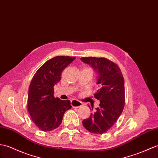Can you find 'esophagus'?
Masks as SVG:
<instances>
[{
  "instance_id": "34e87169",
  "label": "esophagus",
  "mask_w": 158,
  "mask_h": 158,
  "mask_svg": "<svg viewBox=\"0 0 158 158\" xmlns=\"http://www.w3.org/2000/svg\"><path fill=\"white\" fill-rule=\"evenodd\" d=\"M71 104L73 108H79L81 107V106H83V103L82 102H81L78 100H73L71 102Z\"/></svg>"
}]
</instances>
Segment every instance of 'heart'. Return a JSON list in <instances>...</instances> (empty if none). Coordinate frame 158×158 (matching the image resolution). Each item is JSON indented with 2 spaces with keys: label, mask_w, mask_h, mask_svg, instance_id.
I'll return each mask as SVG.
<instances>
[{
  "label": "heart",
  "mask_w": 158,
  "mask_h": 158,
  "mask_svg": "<svg viewBox=\"0 0 158 158\" xmlns=\"http://www.w3.org/2000/svg\"><path fill=\"white\" fill-rule=\"evenodd\" d=\"M85 69H89V68H88V67H85Z\"/></svg>",
  "instance_id": "obj_1"
}]
</instances>
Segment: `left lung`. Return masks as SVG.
<instances>
[{"instance_id":"obj_1","label":"left lung","mask_w":158,"mask_h":158,"mask_svg":"<svg viewBox=\"0 0 158 158\" xmlns=\"http://www.w3.org/2000/svg\"><path fill=\"white\" fill-rule=\"evenodd\" d=\"M81 59L97 71L99 89L94 97L100 102L96 110L83 120V125L91 133L103 134L114 124L124 107L123 73L118 64L108 58L82 57ZM91 109L93 110V108Z\"/></svg>"}]
</instances>
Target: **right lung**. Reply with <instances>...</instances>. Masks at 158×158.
Wrapping results in <instances>:
<instances>
[{
    "mask_svg": "<svg viewBox=\"0 0 158 158\" xmlns=\"http://www.w3.org/2000/svg\"><path fill=\"white\" fill-rule=\"evenodd\" d=\"M75 56H58L47 60L33 77L29 85L27 110L40 131H50L60 126L64 112L71 108L69 100L54 96V86L61 73L75 60Z\"/></svg>",
    "mask_w": 158,
    "mask_h": 158,
    "instance_id": "obj_1",
    "label": "right lung"
}]
</instances>
